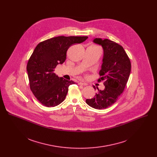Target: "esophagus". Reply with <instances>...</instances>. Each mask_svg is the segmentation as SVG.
<instances>
[{"label":"esophagus","instance_id":"1","mask_svg":"<svg viewBox=\"0 0 157 157\" xmlns=\"http://www.w3.org/2000/svg\"><path fill=\"white\" fill-rule=\"evenodd\" d=\"M79 84L81 85V86H86V85H87L86 83H85V82H80L79 83Z\"/></svg>","mask_w":157,"mask_h":157}]
</instances>
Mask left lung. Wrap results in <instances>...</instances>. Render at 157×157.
<instances>
[{
	"label": "left lung",
	"mask_w": 157,
	"mask_h": 157,
	"mask_svg": "<svg viewBox=\"0 0 157 157\" xmlns=\"http://www.w3.org/2000/svg\"><path fill=\"white\" fill-rule=\"evenodd\" d=\"M94 42L101 44L104 50V57L98 82L104 81L105 88L98 89L95 96L87 99L86 102L96 109H103L114 104L124 92L131 69L130 59L123 47L108 39L96 38ZM94 89L96 87L93 86Z\"/></svg>",
	"instance_id": "1"
}]
</instances>
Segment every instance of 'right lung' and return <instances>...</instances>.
Segmentation results:
<instances>
[{
  "label": "right lung",
  "instance_id": "obj_1",
  "mask_svg": "<svg viewBox=\"0 0 157 157\" xmlns=\"http://www.w3.org/2000/svg\"><path fill=\"white\" fill-rule=\"evenodd\" d=\"M87 38L59 36L37 44L29 59L27 70L30 90L41 104L55 107L64 100L69 86L75 82L59 78L55 73V69L58 64L64 62L70 46L81 43Z\"/></svg>",
  "mask_w": 157,
  "mask_h": 157
}]
</instances>
